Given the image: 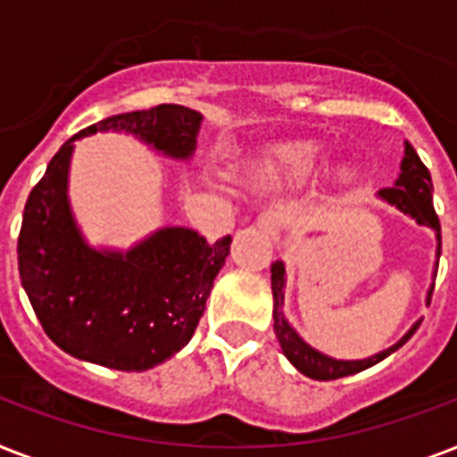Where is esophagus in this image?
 Instances as JSON below:
<instances>
[{
  "label": "esophagus",
  "instance_id": "esophagus-1",
  "mask_svg": "<svg viewBox=\"0 0 457 457\" xmlns=\"http://www.w3.org/2000/svg\"><path fill=\"white\" fill-rule=\"evenodd\" d=\"M256 228L278 242L279 237H282V229H285V215L279 213V211H272V208L270 211H263V213L258 215Z\"/></svg>",
  "mask_w": 457,
  "mask_h": 457
}]
</instances>
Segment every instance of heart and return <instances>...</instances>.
Wrapping results in <instances>:
<instances>
[{
	"label": "heart",
	"mask_w": 457,
	"mask_h": 457,
	"mask_svg": "<svg viewBox=\"0 0 457 457\" xmlns=\"http://www.w3.org/2000/svg\"><path fill=\"white\" fill-rule=\"evenodd\" d=\"M322 163V154L308 145H294L278 149L261 163V172L270 179L308 178Z\"/></svg>",
	"instance_id": "obj_1"
}]
</instances>
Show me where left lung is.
<instances>
[{
  "label": "left lung",
  "instance_id": "8db88e82",
  "mask_svg": "<svg viewBox=\"0 0 457 457\" xmlns=\"http://www.w3.org/2000/svg\"><path fill=\"white\" fill-rule=\"evenodd\" d=\"M432 194V175L427 170V165L420 161L418 152L405 142V156L403 161H401V175H398V179L394 182V187H384V189H379V196H382L384 201H389L391 206H396L401 213L411 215L418 225H427V228H432L434 232H436V258H439L441 225L439 215L434 211ZM270 272L272 299H275L272 318H275V334H278L279 346H282V353L289 358V362H292L294 368L299 370L301 375L311 377V379L327 382V379H339V377L355 375V372H361V370L372 368V365H377L379 361H384L386 355L398 351L405 341L411 339L412 334L418 332L420 320L405 332L403 339L396 341L394 346H389L386 351H382V353L370 355V358H362V361H337L332 355L320 353V351H315L311 344H305L299 334H296V329L287 322L285 311H282V305H285V263H282V261H275ZM432 289L427 292V303L432 299Z\"/></svg>",
  "mask_w": 457,
  "mask_h": 457
}]
</instances>
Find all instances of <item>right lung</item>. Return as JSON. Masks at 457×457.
<instances>
[{
    "label": "right lung",
    "mask_w": 457,
    "mask_h": 457,
    "mask_svg": "<svg viewBox=\"0 0 457 457\" xmlns=\"http://www.w3.org/2000/svg\"><path fill=\"white\" fill-rule=\"evenodd\" d=\"M199 111L161 104L89 125L49 161L25 201L18 272L46 337L80 361L145 372L192 339L232 237L208 244L189 228H163L130 251L92 249L68 204L73 142L128 132L163 156L187 161L196 149Z\"/></svg>",
    "instance_id": "1"
}]
</instances>
